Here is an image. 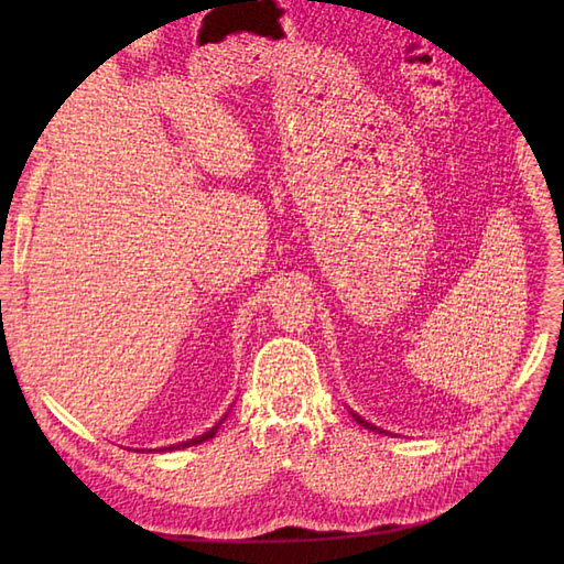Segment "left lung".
I'll return each mask as SVG.
<instances>
[{"label":"left lung","mask_w":564,"mask_h":564,"mask_svg":"<svg viewBox=\"0 0 564 564\" xmlns=\"http://www.w3.org/2000/svg\"><path fill=\"white\" fill-rule=\"evenodd\" d=\"M352 414V419L357 421V423H360V425H365V429H369V431H377V433H386V431H381V429H377V425H373V423H369V421H365L360 414H355V412H350Z\"/></svg>","instance_id":"left-lung-1"}]
</instances>
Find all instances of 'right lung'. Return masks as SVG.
<instances>
[{"label":"right lung","mask_w":564,"mask_h":564,"mask_svg":"<svg viewBox=\"0 0 564 564\" xmlns=\"http://www.w3.org/2000/svg\"><path fill=\"white\" fill-rule=\"evenodd\" d=\"M228 414H230V409L228 412L218 419V423L216 425H212V429L207 431V433H202V435H197V437H193V440H185V442H176V445H169V447H160V449H139V452H143V454H155V452H176V449H187V447H195V445H202V442H207V440H212L214 435H216V431H218V425L224 423L226 419H228Z\"/></svg>","instance_id":"add662e5"}]
</instances>
